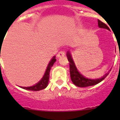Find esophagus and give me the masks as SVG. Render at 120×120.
I'll return each instance as SVG.
<instances>
[{"mask_svg": "<svg viewBox=\"0 0 120 120\" xmlns=\"http://www.w3.org/2000/svg\"><path fill=\"white\" fill-rule=\"evenodd\" d=\"M65 55V52H64V50H62V51H60V52L58 53V55H57V56H58V58H61V57L64 56Z\"/></svg>", "mask_w": 120, "mask_h": 120, "instance_id": "obj_1", "label": "esophagus"}]
</instances>
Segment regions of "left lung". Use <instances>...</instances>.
<instances>
[{"label": "left lung", "instance_id": "1", "mask_svg": "<svg viewBox=\"0 0 120 120\" xmlns=\"http://www.w3.org/2000/svg\"><path fill=\"white\" fill-rule=\"evenodd\" d=\"M98 24L100 28L106 29L108 30H110L108 26L105 23H103L100 20H98ZM67 56L68 61H69L70 65V77L73 83L79 87H86L89 86H93L94 85H96L97 83H100V82L102 81L103 79H105L106 77L109 75V73H106L104 76H103L100 79H90L85 78L84 76L82 75L77 71L76 66L75 65V63L73 62V59L71 58L70 53L69 52H68L67 53Z\"/></svg>", "mask_w": 120, "mask_h": 120}]
</instances>
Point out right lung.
I'll list each match as a JSON object with an SVG mask.
<instances>
[{"label": "right lung", "mask_w": 120, "mask_h": 120, "mask_svg": "<svg viewBox=\"0 0 120 120\" xmlns=\"http://www.w3.org/2000/svg\"><path fill=\"white\" fill-rule=\"evenodd\" d=\"M56 59L55 58V56H54L52 58V59L50 61V62H49V64L47 70H46L45 74H44V76H43L42 79L38 83L35 85L34 86H29V87H22V88L25 89V90L37 91L43 90V89L47 87V86L49 83V80L50 71L51 68L52 67V66L53 65L54 63L56 62Z\"/></svg>", "instance_id": "right-lung-1"}]
</instances>
